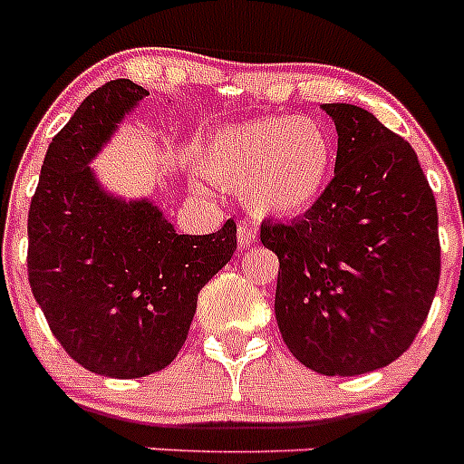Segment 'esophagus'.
Listing matches in <instances>:
<instances>
[{"mask_svg": "<svg viewBox=\"0 0 464 464\" xmlns=\"http://www.w3.org/2000/svg\"><path fill=\"white\" fill-rule=\"evenodd\" d=\"M237 241H239V248H251L257 241L256 225L239 223V227H237Z\"/></svg>", "mask_w": 464, "mask_h": 464, "instance_id": "esophagus-1", "label": "esophagus"}]
</instances>
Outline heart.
<instances>
[{"label": "heart", "instance_id": "obj_1", "mask_svg": "<svg viewBox=\"0 0 464 464\" xmlns=\"http://www.w3.org/2000/svg\"><path fill=\"white\" fill-rule=\"evenodd\" d=\"M195 162L225 190H241L262 218H297L321 202L334 167V141L321 121L269 116L218 127Z\"/></svg>", "mask_w": 464, "mask_h": 464}]
</instances>
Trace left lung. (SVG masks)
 I'll return each instance as SVG.
<instances>
[{
	"label": "left lung",
	"instance_id": "obj_1",
	"mask_svg": "<svg viewBox=\"0 0 464 464\" xmlns=\"http://www.w3.org/2000/svg\"><path fill=\"white\" fill-rule=\"evenodd\" d=\"M337 127L334 179L290 225L262 223L278 256L274 311L299 362L325 376L391 364L413 343L440 283L437 204L416 153L355 104Z\"/></svg>",
	"mask_w": 464,
	"mask_h": 464
}]
</instances>
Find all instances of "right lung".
<instances>
[{
  "label": "right lung",
  "mask_w": 464,
  "mask_h": 464,
  "mask_svg": "<svg viewBox=\"0 0 464 464\" xmlns=\"http://www.w3.org/2000/svg\"><path fill=\"white\" fill-rule=\"evenodd\" d=\"M146 94L118 79L85 97L48 146L27 218V274L53 334L111 379L171 364L197 295L237 251L232 220L213 235H179L150 197L113 195L90 167Z\"/></svg>",
  "instance_id": "add662e5"
}]
</instances>
